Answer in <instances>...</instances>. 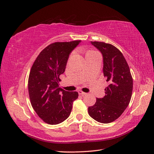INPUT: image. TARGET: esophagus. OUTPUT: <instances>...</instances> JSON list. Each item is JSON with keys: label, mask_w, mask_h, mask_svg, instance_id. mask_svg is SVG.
Here are the masks:
<instances>
[{"label": "esophagus", "mask_w": 154, "mask_h": 154, "mask_svg": "<svg viewBox=\"0 0 154 154\" xmlns=\"http://www.w3.org/2000/svg\"><path fill=\"white\" fill-rule=\"evenodd\" d=\"M78 94H79L81 95H85L87 94L86 93H85V92H83L82 91H81V90H78Z\"/></svg>", "instance_id": "obj_1"}]
</instances>
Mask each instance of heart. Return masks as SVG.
I'll list each match as a JSON object with an SVG mask.
<instances>
[{
    "label": "heart",
    "instance_id": "1",
    "mask_svg": "<svg viewBox=\"0 0 154 154\" xmlns=\"http://www.w3.org/2000/svg\"><path fill=\"white\" fill-rule=\"evenodd\" d=\"M94 51H88V52H87V53H86V55H87V54H90V53H94Z\"/></svg>",
    "mask_w": 154,
    "mask_h": 154
}]
</instances>
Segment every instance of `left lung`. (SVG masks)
Segmentation results:
<instances>
[{
    "label": "left lung",
    "instance_id": "1",
    "mask_svg": "<svg viewBox=\"0 0 154 154\" xmlns=\"http://www.w3.org/2000/svg\"><path fill=\"white\" fill-rule=\"evenodd\" d=\"M103 56V75L109 86L105 95L97 98L95 103L88 107L91 118L101 123H110L125 111L131 101L133 80L123 54L117 47L104 42H91Z\"/></svg>",
    "mask_w": 154,
    "mask_h": 154
}]
</instances>
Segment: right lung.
Instances as JSON below:
<instances>
[{
    "label": "right lung",
    "mask_w": 154,
    "mask_h": 154,
    "mask_svg": "<svg viewBox=\"0 0 154 154\" xmlns=\"http://www.w3.org/2000/svg\"><path fill=\"white\" fill-rule=\"evenodd\" d=\"M81 42H56L45 47L31 68L28 91L32 107L42 120L57 125L69 117L72 103L78 97L76 91L59 87V76L65 71L71 53Z\"/></svg>",
    "instance_id": "1"
}]
</instances>
